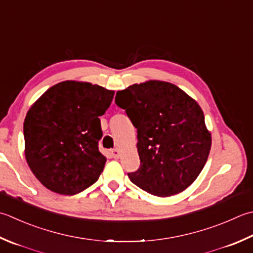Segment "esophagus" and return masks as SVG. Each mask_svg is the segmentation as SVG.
<instances>
[{
    "label": "esophagus",
    "instance_id": "obj_1",
    "mask_svg": "<svg viewBox=\"0 0 253 253\" xmlns=\"http://www.w3.org/2000/svg\"><path fill=\"white\" fill-rule=\"evenodd\" d=\"M120 150L118 149H113L112 150V156H113V158H115V159H118V158H120Z\"/></svg>",
    "mask_w": 253,
    "mask_h": 253
}]
</instances>
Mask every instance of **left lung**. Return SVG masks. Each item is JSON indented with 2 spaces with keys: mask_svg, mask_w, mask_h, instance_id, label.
I'll list each match as a JSON object with an SVG mask.
<instances>
[{
  "mask_svg": "<svg viewBox=\"0 0 253 253\" xmlns=\"http://www.w3.org/2000/svg\"><path fill=\"white\" fill-rule=\"evenodd\" d=\"M115 103L137 128L140 167L128 173L133 184L157 196L189 187L204 168L211 146L199 104L163 81L132 84L116 93Z\"/></svg>",
  "mask_w": 253,
  "mask_h": 253,
  "instance_id": "left-lung-1",
  "label": "left lung"
}]
</instances>
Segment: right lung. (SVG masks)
<instances>
[{"label": "right lung", "mask_w": 253, "mask_h": 253, "mask_svg": "<svg viewBox=\"0 0 253 253\" xmlns=\"http://www.w3.org/2000/svg\"><path fill=\"white\" fill-rule=\"evenodd\" d=\"M114 91L87 82L64 81L44 92L24 122L25 157L48 190L78 194L94 184L106 158L98 150L103 136L100 116Z\"/></svg>", "instance_id": "right-lung-1"}]
</instances>
